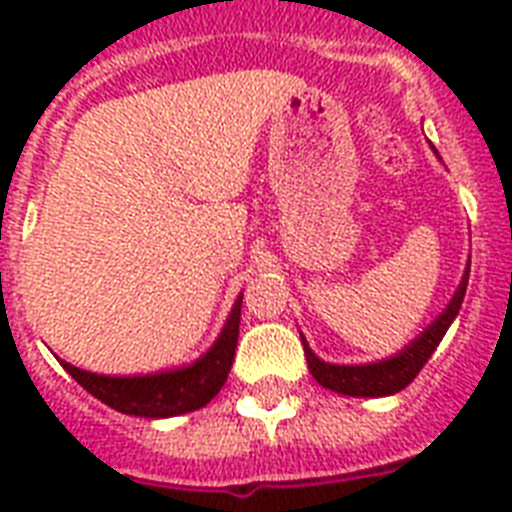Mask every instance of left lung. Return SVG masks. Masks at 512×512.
<instances>
[{
	"label": "left lung",
	"mask_w": 512,
	"mask_h": 512,
	"mask_svg": "<svg viewBox=\"0 0 512 512\" xmlns=\"http://www.w3.org/2000/svg\"><path fill=\"white\" fill-rule=\"evenodd\" d=\"M433 154L438 156L436 148H433ZM468 276L470 263L468 268H465V273H462L460 287H457V292H454L444 311L438 313L436 321H433L422 335L414 337L409 345H404V348L398 350L396 356L382 358V361H372V364H329V361H321V358L311 350V345L305 342V337L300 335L313 380L319 382V385H324V388L335 390V393L353 398L393 396L398 390H404L406 385L420 374L422 366L428 364V358L433 356V350L438 348V342L444 340L446 329L452 327V321L457 319V313H460L462 308V300H465V289H468Z\"/></svg>",
	"instance_id": "1"
}]
</instances>
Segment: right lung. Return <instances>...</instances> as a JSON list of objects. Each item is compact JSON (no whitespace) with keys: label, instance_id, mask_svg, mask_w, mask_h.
<instances>
[{"label":"right lung","instance_id":"obj_1","mask_svg":"<svg viewBox=\"0 0 512 512\" xmlns=\"http://www.w3.org/2000/svg\"><path fill=\"white\" fill-rule=\"evenodd\" d=\"M241 300L236 297L225 327L220 329L217 340L207 353H201L193 364L164 369L154 374H132V377H111V374H95L58 358L63 369L82 385L87 393L103 401L106 406L132 417H148V420H164L177 414L196 412L207 406L220 393L228 380L236 342H239Z\"/></svg>","mask_w":512,"mask_h":512}]
</instances>
